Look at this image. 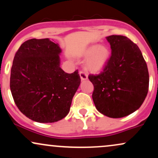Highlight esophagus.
<instances>
[{
	"instance_id": "esophagus-1",
	"label": "esophagus",
	"mask_w": 158,
	"mask_h": 158,
	"mask_svg": "<svg viewBox=\"0 0 158 158\" xmlns=\"http://www.w3.org/2000/svg\"><path fill=\"white\" fill-rule=\"evenodd\" d=\"M79 76H80L81 80H86V79H88V76H87V74L83 71L79 72Z\"/></svg>"
}]
</instances>
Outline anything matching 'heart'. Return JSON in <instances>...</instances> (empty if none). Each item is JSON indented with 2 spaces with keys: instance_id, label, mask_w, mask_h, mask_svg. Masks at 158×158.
I'll return each instance as SVG.
<instances>
[{
  "instance_id": "b5f03b06",
  "label": "heart",
  "mask_w": 158,
  "mask_h": 158,
  "mask_svg": "<svg viewBox=\"0 0 158 158\" xmlns=\"http://www.w3.org/2000/svg\"><path fill=\"white\" fill-rule=\"evenodd\" d=\"M109 48L104 44H93L88 47L81 53V56L87 59L85 68L90 73H98L106 67L110 59Z\"/></svg>"
}]
</instances>
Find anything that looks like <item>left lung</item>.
<instances>
[{
  "label": "left lung",
  "instance_id": "1",
  "mask_svg": "<svg viewBox=\"0 0 158 158\" xmlns=\"http://www.w3.org/2000/svg\"><path fill=\"white\" fill-rule=\"evenodd\" d=\"M111 56L100 74L89 75L94 85L92 98L98 111L121 118L137 110L148 90L147 64L138 46L123 35L106 37Z\"/></svg>",
  "mask_w": 158,
  "mask_h": 158
}]
</instances>
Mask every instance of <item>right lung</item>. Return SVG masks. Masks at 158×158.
Wrapping results in <instances>:
<instances>
[{
  "mask_svg": "<svg viewBox=\"0 0 158 158\" xmlns=\"http://www.w3.org/2000/svg\"><path fill=\"white\" fill-rule=\"evenodd\" d=\"M61 49L49 39L23 42L15 53L10 90L20 111L38 123H55L70 111L80 85L78 70L67 73L60 68Z\"/></svg>",
  "mask_w": 158,
  "mask_h": 158,
  "instance_id": "1",
  "label": "right lung"
}]
</instances>
